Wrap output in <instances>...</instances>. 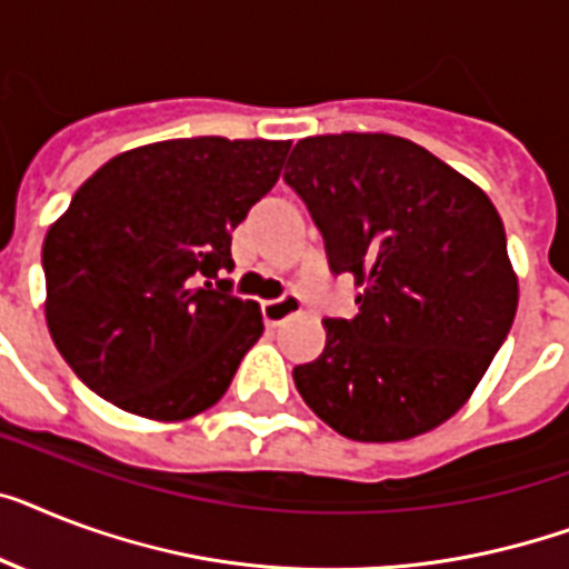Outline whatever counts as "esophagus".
<instances>
[{"label":"esophagus","mask_w":569,"mask_h":569,"mask_svg":"<svg viewBox=\"0 0 569 569\" xmlns=\"http://www.w3.org/2000/svg\"><path fill=\"white\" fill-rule=\"evenodd\" d=\"M300 307H303V303H300L298 295L286 292L274 300H262V318H266V325L269 327H277L280 321H286V318L298 316Z\"/></svg>","instance_id":"obj_1"}]
</instances>
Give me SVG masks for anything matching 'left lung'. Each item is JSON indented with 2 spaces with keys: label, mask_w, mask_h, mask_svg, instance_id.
<instances>
[{
  "label": "left lung",
  "mask_w": 569,
  "mask_h": 569,
  "mask_svg": "<svg viewBox=\"0 0 569 569\" xmlns=\"http://www.w3.org/2000/svg\"><path fill=\"white\" fill-rule=\"evenodd\" d=\"M283 180L321 230L332 274L362 289L357 316L325 318V353L292 371L300 397L353 441H406L445 423L517 312L491 198L391 133L307 137Z\"/></svg>",
  "instance_id": "1"
}]
</instances>
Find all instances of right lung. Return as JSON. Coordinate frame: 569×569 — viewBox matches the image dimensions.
<instances>
[{
	"instance_id": "obj_1",
	"label": "right lung",
	"mask_w": 569,
	"mask_h": 569,
	"mask_svg": "<svg viewBox=\"0 0 569 569\" xmlns=\"http://www.w3.org/2000/svg\"><path fill=\"white\" fill-rule=\"evenodd\" d=\"M292 142L192 137L122 151L81 183L43 242L46 325L78 380L124 412L187 420L219 403L253 341L230 292V233Z\"/></svg>"
}]
</instances>
